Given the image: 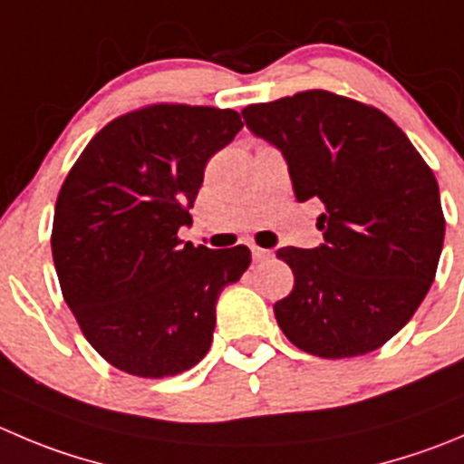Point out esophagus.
I'll return each instance as SVG.
<instances>
[{
	"label": "esophagus",
	"mask_w": 464,
	"mask_h": 464,
	"mask_svg": "<svg viewBox=\"0 0 464 464\" xmlns=\"http://www.w3.org/2000/svg\"><path fill=\"white\" fill-rule=\"evenodd\" d=\"M250 250H253V259H255V262H266V259L273 255L271 250H264V248H259V246H253V248H250Z\"/></svg>",
	"instance_id": "1"
}]
</instances>
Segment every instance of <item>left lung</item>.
<instances>
[{
  "label": "left lung",
  "mask_w": 464,
  "mask_h": 464,
  "mask_svg": "<svg viewBox=\"0 0 464 464\" xmlns=\"http://www.w3.org/2000/svg\"><path fill=\"white\" fill-rule=\"evenodd\" d=\"M246 125L282 150L298 202L319 198V248H280L294 289L273 305L294 346L355 357L390 342L438 271L444 211L433 170L387 113L312 88L248 104Z\"/></svg>",
  "instance_id": "8db88e82"
}]
</instances>
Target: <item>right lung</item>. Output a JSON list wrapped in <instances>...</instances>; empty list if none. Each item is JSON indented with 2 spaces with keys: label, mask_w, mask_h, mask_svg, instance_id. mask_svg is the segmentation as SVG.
<instances>
[{
  "label": "right lung",
  "mask_w": 464,
  "mask_h": 464,
  "mask_svg": "<svg viewBox=\"0 0 464 464\" xmlns=\"http://www.w3.org/2000/svg\"><path fill=\"white\" fill-rule=\"evenodd\" d=\"M241 127L235 109L145 104L97 131L61 184V291L88 343L121 372L178 376L209 351L216 301L250 266V250L193 248L178 232L191 223L207 161Z\"/></svg>",
  "instance_id": "add662e5"
}]
</instances>
